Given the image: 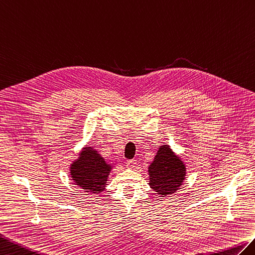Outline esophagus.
Returning a JSON list of instances; mask_svg holds the SVG:
<instances>
[{"label":"esophagus","mask_w":255,"mask_h":255,"mask_svg":"<svg viewBox=\"0 0 255 255\" xmlns=\"http://www.w3.org/2000/svg\"><path fill=\"white\" fill-rule=\"evenodd\" d=\"M136 165H137V162H136V160H135V159H131V160H128L127 161V167L128 169H135Z\"/></svg>","instance_id":"esophagus-1"}]
</instances>
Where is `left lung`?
I'll use <instances>...</instances> for the list:
<instances>
[{"label": "left lung", "instance_id": "left-lung-1", "mask_svg": "<svg viewBox=\"0 0 255 255\" xmlns=\"http://www.w3.org/2000/svg\"><path fill=\"white\" fill-rule=\"evenodd\" d=\"M149 186L159 197L174 194L183 184L186 175L184 161L169 145L158 148L154 160L148 167Z\"/></svg>", "mask_w": 255, "mask_h": 255}]
</instances>
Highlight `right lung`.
Listing matches in <instances>:
<instances>
[{
	"label": "right lung",
	"instance_id": "right-lung-1",
	"mask_svg": "<svg viewBox=\"0 0 255 255\" xmlns=\"http://www.w3.org/2000/svg\"><path fill=\"white\" fill-rule=\"evenodd\" d=\"M112 168L95 147L86 145L70 165V175L73 182L85 192L99 194L108 185L107 180Z\"/></svg>",
	"mask_w": 255,
	"mask_h": 255
}]
</instances>
